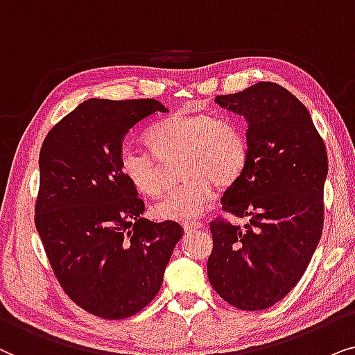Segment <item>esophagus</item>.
I'll return each mask as SVG.
<instances>
[{
  "mask_svg": "<svg viewBox=\"0 0 355 355\" xmlns=\"http://www.w3.org/2000/svg\"><path fill=\"white\" fill-rule=\"evenodd\" d=\"M202 227V224L201 222H185V224H183V229H185V232H193V230H196V229H201Z\"/></svg>",
  "mask_w": 355,
  "mask_h": 355,
  "instance_id": "esophagus-1",
  "label": "esophagus"
}]
</instances>
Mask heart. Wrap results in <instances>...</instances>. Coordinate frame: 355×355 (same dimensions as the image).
<instances>
[{
	"label": "heart",
	"instance_id": "1",
	"mask_svg": "<svg viewBox=\"0 0 355 355\" xmlns=\"http://www.w3.org/2000/svg\"><path fill=\"white\" fill-rule=\"evenodd\" d=\"M144 143L162 162L180 155L178 175L183 182L153 207L154 216L164 220L201 217L216 195V185L220 190L234 187L250 157L247 135L240 125L209 113L175 112L146 131ZM153 158L125 149L118 160L123 178L150 198L164 191L160 165Z\"/></svg>",
	"mask_w": 355,
	"mask_h": 355
}]
</instances>
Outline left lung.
Instances as JSON below:
<instances>
[{
	"label": "left lung",
	"mask_w": 355,
	"mask_h": 355,
	"mask_svg": "<svg viewBox=\"0 0 355 355\" xmlns=\"http://www.w3.org/2000/svg\"><path fill=\"white\" fill-rule=\"evenodd\" d=\"M216 102L248 125L247 168L220 202L250 222H211L207 277L230 305L264 310L294 289L320 242L328 155L309 110L279 84L258 83Z\"/></svg>",
	"instance_id": "obj_1"
}]
</instances>
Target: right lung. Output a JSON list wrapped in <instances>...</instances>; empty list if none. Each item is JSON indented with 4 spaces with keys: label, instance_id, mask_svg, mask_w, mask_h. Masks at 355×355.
<instances>
[{
    "label": "right lung",
    "instance_id": "1",
    "mask_svg": "<svg viewBox=\"0 0 355 355\" xmlns=\"http://www.w3.org/2000/svg\"><path fill=\"white\" fill-rule=\"evenodd\" d=\"M155 112L168 110L154 98H89L40 149L35 227L46 258L69 299L105 320L133 316L159 294L183 237L178 222L143 217L118 164L126 133Z\"/></svg>",
    "mask_w": 355,
    "mask_h": 355
}]
</instances>
